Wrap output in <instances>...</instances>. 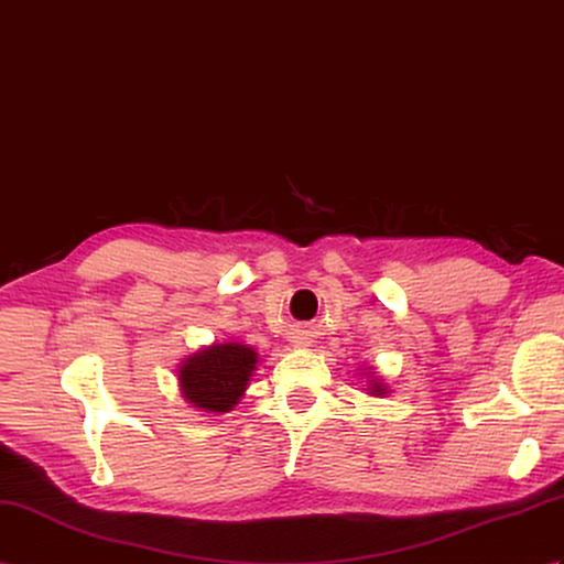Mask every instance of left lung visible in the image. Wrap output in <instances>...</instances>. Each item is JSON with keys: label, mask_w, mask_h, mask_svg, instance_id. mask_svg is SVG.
<instances>
[{"label": "left lung", "mask_w": 564, "mask_h": 564, "mask_svg": "<svg viewBox=\"0 0 564 564\" xmlns=\"http://www.w3.org/2000/svg\"><path fill=\"white\" fill-rule=\"evenodd\" d=\"M372 394H375V397H379V394H384V389H382V387H379V384L375 382V387H372Z\"/></svg>", "instance_id": "left-lung-1"}]
</instances>
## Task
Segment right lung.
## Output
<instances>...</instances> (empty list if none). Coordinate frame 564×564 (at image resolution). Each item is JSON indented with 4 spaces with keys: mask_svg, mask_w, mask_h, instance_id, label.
<instances>
[{
    "mask_svg": "<svg viewBox=\"0 0 564 564\" xmlns=\"http://www.w3.org/2000/svg\"><path fill=\"white\" fill-rule=\"evenodd\" d=\"M257 352L240 344H216L194 352L180 370L182 394L194 409L208 413H228L245 394Z\"/></svg>",
    "mask_w": 564,
    "mask_h": 564,
    "instance_id": "right-lung-1",
    "label": "right lung"
}]
</instances>
